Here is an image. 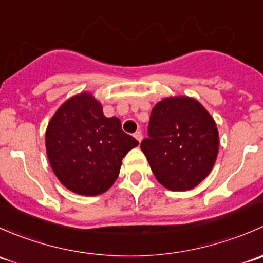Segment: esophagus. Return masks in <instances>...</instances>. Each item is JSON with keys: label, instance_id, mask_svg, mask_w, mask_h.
I'll return each instance as SVG.
<instances>
[{"label": "esophagus", "instance_id": "1", "mask_svg": "<svg viewBox=\"0 0 263 263\" xmlns=\"http://www.w3.org/2000/svg\"><path fill=\"white\" fill-rule=\"evenodd\" d=\"M134 136H135V139L137 140V141L141 142V140H142V134H141V131H136V132H135Z\"/></svg>", "mask_w": 263, "mask_h": 263}]
</instances>
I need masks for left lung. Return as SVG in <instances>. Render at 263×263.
<instances>
[{"mask_svg": "<svg viewBox=\"0 0 263 263\" xmlns=\"http://www.w3.org/2000/svg\"><path fill=\"white\" fill-rule=\"evenodd\" d=\"M141 150L159 183L171 191L195 188L213 169L219 134L195 99L166 98L154 107Z\"/></svg>", "mask_w": 263, "mask_h": 263, "instance_id": "1", "label": "left lung"}]
</instances>
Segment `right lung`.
<instances>
[{"label":"right lung","instance_id":"1","mask_svg":"<svg viewBox=\"0 0 263 263\" xmlns=\"http://www.w3.org/2000/svg\"><path fill=\"white\" fill-rule=\"evenodd\" d=\"M139 145L122 131L117 117L107 118L89 92L61 105L46 132L50 166L61 183L82 196H97L112 187L122 159Z\"/></svg>","mask_w":263,"mask_h":263}]
</instances>
